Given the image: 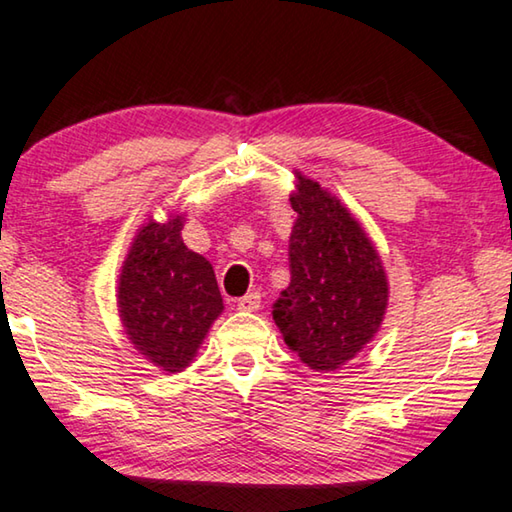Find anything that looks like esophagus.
<instances>
[{
  "label": "esophagus",
  "mask_w": 512,
  "mask_h": 512,
  "mask_svg": "<svg viewBox=\"0 0 512 512\" xmlns=\"http://www.w3.org/2000/svg\"><path fill=\"white\" fill-rule=\"evenodd\" d=\"M240 311H258L261 308V292H247L245 297L238 299Z\"/></svg>",
  "instance_id": "obj_1"
}]
</instances>
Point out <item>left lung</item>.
<instances>
[{"mask_svg":"<svg viewBox=\"0 0 512 512\" xmlns=\"http://www.w3.org/2000/svg\"><path fill=\"white\" fill-rule=\"evenodd\" d=\"M290 197V286L272 317L286 345L317 372L354 358L383 320L388 283L381 258L345 206L320 183L299 177Z\"/></svg>","mask_w":512,"mask_h":512,"instance_id":"8db88e82","label":"left lung"}]
</instances>
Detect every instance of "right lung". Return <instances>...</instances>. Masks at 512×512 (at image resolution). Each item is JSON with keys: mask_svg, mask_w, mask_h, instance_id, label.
<instances>
[{"mask_svg": "<svg viewBox=\"0 0 512 512\" xmlns=\"http://www.w3.org/2000/svg\"><path fill=\"white\" fill-rule=\"evenodd\" d=\"M181 229V217L142 226L117 295L133 345L172 374L190 363L224 308L211 263L183 245Z\"/></svg>", "mask_w": 512, "mask_h": 512, "instance_id": "right-lung-1", "label": "right lung"}]
</instances>
